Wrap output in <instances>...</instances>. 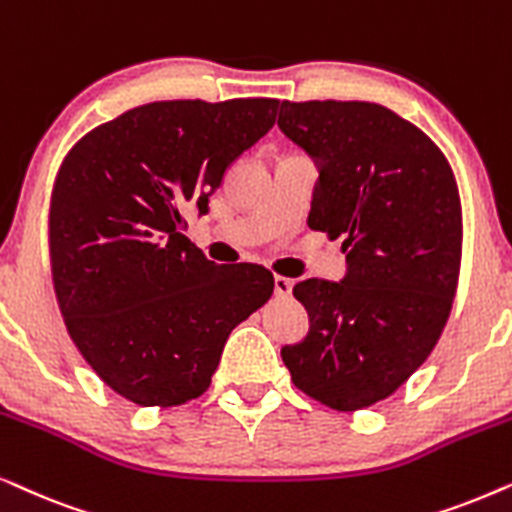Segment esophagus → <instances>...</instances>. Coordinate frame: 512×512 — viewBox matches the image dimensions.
<instances>
[{
  "mask_svg": "<svg viewBox=\"0 0 512 512\" xmlns=\"http://www.w3.org/2000/svg\"><path fill=\"white\" fill-rule=\"evenodd\" d=\"M292 283L290 278H283V276H276L274 278V292H276V297H281V299H288L290 295H292Z\"/></svg>",
  "mask_w": 512,
  "mask_h": 512,
  "instance_id": "obj_1",
  "label": "esophagus"
}]
</instances>
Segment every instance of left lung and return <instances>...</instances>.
Wrapping results in <instances>:
<instances>
[{
    "instance_id": "1",
    "label": "left lung",
    "mask_w": 512,
    "mask_h": 512,
    "mask_svg": "<svg viewBox=\"0 0 512 512\" xmlns=\"http://www.w3.org/2000/svg\"><path fill=\"white\" fill-rule=\"evenodd\" d=\"M278 128L316 161L309 227L344 238L342 281L295 297L309 335L283 346L299 391L332 410L370 407L431 356L459 281L461 201L435 142L374 102H281Z\"/></svg>"
}]
</instances>
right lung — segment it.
Wrapping results in <instances>:
<instances>
[{"label":"right lung","mask_w":512,"mask_h":512,"mask_svg":"<svg viewBox=\"0 0 512 512\" xmlns=\"http://www.w3.org/2000/svg\"><path fill=\"white\" fill-rule=\"evenodd\" d=\"M278 100H163L86 133L51 194L53 288L67 332L105 384L142 407L208 391L231 330L274 292L257 264H215L189 238L227 168Z\"/></svg>","instance_id":"right-lung-1"}]
</instances>
